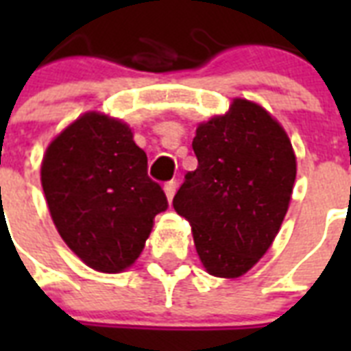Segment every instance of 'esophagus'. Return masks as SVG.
<instances>
[{
	"mask_svg": "<svg viewBox=\"0 0 351 351\" xmlns=\"http://www.w3.org/2000/svg\"><path fill=\"white\" fill-rule=\"evenodd\" d=\"M176 187H178L176 180L167 182V184H165V186H164V191H165V195H167V200H169V202H171V200H173V197H175Z\"/></svg>",
	"mask_w": 351,
	"mask_h": 351,
	"instance_id": "34e87169",
	"label": "esophagus"
}]
</instances>
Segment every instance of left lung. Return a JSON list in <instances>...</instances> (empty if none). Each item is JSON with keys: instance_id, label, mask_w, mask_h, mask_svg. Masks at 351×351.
<instances>
[{"instance_id": "8db88e82", "label": "left lung", "mask_w": 351, "mask_h": 351, "mask_svg": "<svg viewBox=\"0 0 351 351\" xmlns=\"http://www.w3.org/2000/svg\"><path fill=\"white\" fill-rule=\"evenodd\" d=\"M198 167L173 208L191 222L204 267L234 278L271 245L288 211L297 175L288 134L261 106L234 100L230 112L198 125Z\"/></svg>"}]
</instances>
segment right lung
<instances>
[{
    "label": "right lung",
    "mask_w": 351,
    "mask_h": 351,
    "mask_svg": "<svg viewBox=\"0 0 351 351\" xmlns=\"http://www.w3.org/2000/svg\"><path fill=\"white\" fill-rule=\"evenodd\" d=\"M41 186L65 244L104 273L136 261L153 219L169 206L131 129L98 112L78 118L49 145Z\"/></svg>",
    "instance_id": "1"
}]
</instances>
